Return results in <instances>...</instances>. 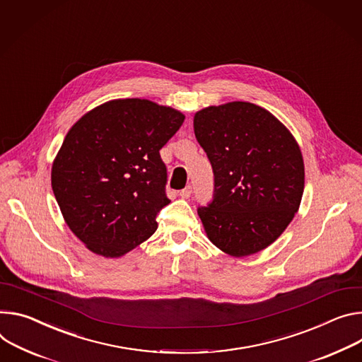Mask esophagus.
<instances>
[{
    "instance_id": "1",
    "label": "esophagus",
    "mask_w": 362,
    "mask_h": 362,
    "mask_svg": "<svg viewBox=\"0 0 362 362\" xmlns=\"http://www.w3.org/2000/svg\"><path fill=\"white\" fill-rule=\"evenodd\" d=\"M190 194H192V186H190V185H187L183 190H180V196H182L183 199L190 198Z\"/></svg>"
}]
</instances>
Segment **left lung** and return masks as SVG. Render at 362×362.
Wrapping results in <instances>:
<instances>
[{"label":"left lung","instance_id":"8db88e82","mask_svg":"<svg viewBox=\"0 0 362 362\" xmlns=\"http://www.w3.org/2000/svg\"><path fill=\"white\" fill-rule=\"evenodd\" d=\"M193 128L214 170V199L198 208L208 238L233 257L264 250L300 206L298 143L267 110L241 101L198 111Z\"/></svg>","mask_w":362,"mask_h":362}]
</instances>
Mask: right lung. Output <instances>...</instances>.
<instances>
[{
    "mask_svg": "<svg viewBox=\"0 0 362 362\" xmlns=\"http://www.w3.org/2000/svg\"><path fill=\"white\" fill-rule=\"evenodd\" d=\"M185 115L147 100H114L85 114L52 166V189L72 233L95 254L121 257L150 238L170 204L160 148Z\"/></svg>",
    "mask_w": 362,
    "mask_h": 362,
    "instance_id": "1",
    "label": "right lung"
}]
</instances>
